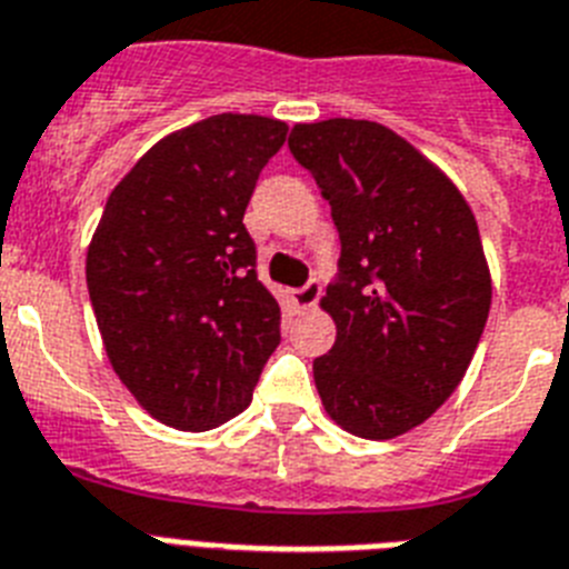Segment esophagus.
Returning a JSON list of instances; mask_svg holds the SVG:
<instances>
[{
    "instance_id": "34e87169",
    "label": "esophagus",
    "mask_w": 569,
    "mask_h": 569,
    "mask_svg": "<svg viewBox=\"0 0 569 569\" xmlns=\"http://www.w3.org/2000/svg\"><path fill=\"white\" fill-rule=\"evenodd\" d=\"M318 298H321V286H318L316 280H309L303 289H295V292L289 295L295 309H312L318 303Z\"/></svg>"
}]
</instances>
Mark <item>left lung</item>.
I'll use <instances>...</instances> for the list:
<instances>
[{
  "mask_svg": "<svg viewBox=\"0 0 569 569\" xmlns=\"http://www.w3.org/2000/svg\"><path fill=\"white\" fill-rule=\"evenodd\" d=\"M289 149L330 201L339 283L321 298L336 345L312 365L345 432L389 441L459 389L491 309V271L459 187L368 119L295 124Z\"/></svg>",
  "mask_w": 569,
  "mask_h": 569,
  "instance_id": "8db88e82",
  "label": "left lung"
}]
</instances>
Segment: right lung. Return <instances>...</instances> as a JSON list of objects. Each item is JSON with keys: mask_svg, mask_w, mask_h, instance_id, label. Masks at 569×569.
Returning <instances> with one entry per match:
<instances>
[{"mask_svg": "<svg viewBox=\"0 0 569 569\" xmlns=\"http://www.w3.org/2000/svg\"><path fill=\"white\" fill-rule=\"evenodd\" d=\"M286 131L219 113L169 133L113 187L92 233L87 289L108 359L166 427L237 418L280 345V307L242 216Z\"/></svg>", "mask_w": 569, "mask_h": 569, "instance_id": "obj_1", "label": "right lung"}]
</instances>
